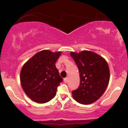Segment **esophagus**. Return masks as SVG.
<instances>
[{"mask_svg": "<svg viewBox=\"0 0 128 128\" xmlns=\"http://www.w3.org/2000/svg\"><path fill=\"white\" fill-rule=\"evenodd\" d=\"M64 82H65L66 84H67V82H68V78H65L64 79Z\"/></svg>", "mask_w": 128, "mask_h": 128, "instance_id": "1", "label": "esophagus"}]
</instances>
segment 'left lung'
Returning <instances> with one entry per match:
<instances>
[{"label": "left lung", "instance_id": "left-lung-1", "mask_svg": "<svg viewBox=\"0 0 128 128\" xmlns=\"http://www.w3.org/2000/svg\"><path fill=\"white\" fill-rule=\"evenodd\" d=\"M78 67L80 85L72 92L75 100L84 105L96 102L102 96L109 84L110 68L106 61L93 52H71Z\"/></svg>", "mask_w": 128, "mask_h": 128}]
</instances>
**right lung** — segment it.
<instances>
[{"instance_id": "add662e5", "label": "right lung", "mask_w": 128, "mask_h": 128, "mask_svg": "<svg viewBox=\"0 0 128 128\" xmlns=\"http://www.w3.org/2000/svg\"><path fill=\"white\" fill-rule=\"evenodd\" d=\"M61 52L43 50L36 53L24 64L20 72V83L23 91L33 101L46 103L56 93L62 78L55 63Z\"/></svg>"}]
</instances>
